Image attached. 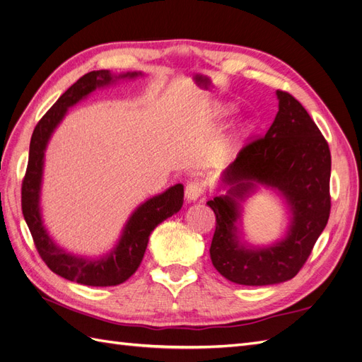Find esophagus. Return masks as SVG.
<instances>
[{
  "mask_svg": "<svg viewBox=\"0 0 362 362\" xmlns=\"http://www.w3.org/2000/svg\"><path fill=\"white\" fill-rule=\"evenodd\" d=\"M205 192V185L201 180H190L187 182V185H185V198H187V201L193 202V201H198L201 196L204 194Z\"/></svg>",
  "mask_w": 362,
  "mask_h": 362,
  "instance_id": "esophagus-1",
  "label": "esophagus"
}]
</instances>
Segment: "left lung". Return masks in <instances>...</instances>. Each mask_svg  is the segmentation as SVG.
Instances as JSON below:
<instances>
[{"mask_svg":"<svg viewBox=\"0 0 362 362\" xmlns=\"http://www.w3.org/2000/svg\"><path fill=\"white\" fill-rule=\"evenodd\" d=\"M276 95L279 110L267 133L249 139L223 172V181L231 184L228 194L206 202L216 214L213 266L242 286H270L298 275L331 213L329 145L293 95L284 90ZM254 182L278 188L293 211L286 240L267 250H245L235 240L238 201Z\"/></svg>","mask_w":362,"mask_h":362,"instance_id":"obj_1","label":"left lung"}]
</instances>
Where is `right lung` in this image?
<instances>
[{
  "label": "right lung",
  "instance_id": "obj_1",
  "mask_svg": "<svg viewBox=\"0 0 362 362\" xmlns=\"http://www.w3.org/2000/svg\"><path fill=\"white\" fill-rule=\"evenodd\" d=\"M137 74H125L122 76H136ZM112 74L108 71H92L83 75L64 92L57 103L42 116L30 141V156L27 170L21 189V205L23 214L33 237V242L43 262L59 276L75 281L83 286L90 287H110L127 281L140 266L144 259L148 240L154 228L166 221L168 217L181 210L184 199V187L181 184L173 185L164 193L156 196L144 205H140L124 229L122 238L110 255L103 259L76 258L57 247L47 234L42 225L39 213V192L42 180L43 154L51 133L59 125L68 107L83 100L93 92L96 87L112 81Z\"/></svg>",
  "mask_w": 362,
  "mask_h": 362
}]
</instances>
